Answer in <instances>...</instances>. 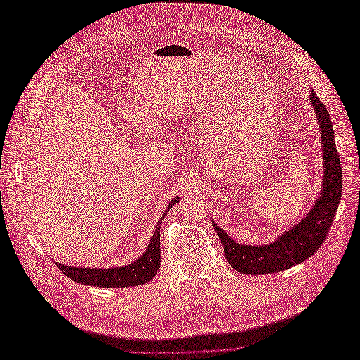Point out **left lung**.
<instances>
[{
  "mask_svg": "<svg viewBox=\"0 0 360 360\" xmlns=\"http://www.w3.org/2000/svg\"><path fill=\"white\" fill-rule=\"evenodd\" d=\"M315 117L319 120L323 144V186L319 200L303 219L282 233L278 240L269 245L252 246L240 245L228 236L221 226L213 222V228L219 236L225 258L234 270L245 275L276 274L296 266L314 255L328 236L333 224L338 204L342 193V168L340 155L335 146L333 126L326 105L309 93Z\"/></svg>",
  "mask_w": 360,
  "mask_h": 360,
  "instance_id": "left-lung-1",
  "label": "left lung"
}]
</instances>
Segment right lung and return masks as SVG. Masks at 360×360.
<instances>
[{
	"instance_id": "add662e5",
	"label": "right lung",
	"mask_w": 360,
	"mask_h": 360,
	"mask_svg": "<svg viewBox=\"0 0 360 360\" xmlns=\"http://www.w3.org/2000/svg\"><path fill=\"white\" fill-rule=\"evenodd\" d=\"M180 198H174L169 205L176 204ZM160 219L155 228L153 237L146 249V252L136 258L132 263L122 267H110V269H97V267H72L57 263L58 269L68 278L73 279L78 284L103 287V288H123V287H135L147 284L158 274L160 266Z\"/></svg>"
}]
</instances>
